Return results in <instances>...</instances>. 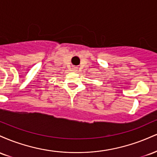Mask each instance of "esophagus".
<instances>
[{"instance_id":"obj_1","label":"esophagus","mask_w":157,"mask_h":157,"mask_svg":"<svg viewBox=\"0 0 157 157\" xmlns=\"http://www.w3.org/2000/svg\"><path fill=\"white\" fill-rule=\"evenodd\" d=\"M77 67H73L72 68V71H77Z\"/></svg>"}]
</instances>
